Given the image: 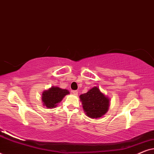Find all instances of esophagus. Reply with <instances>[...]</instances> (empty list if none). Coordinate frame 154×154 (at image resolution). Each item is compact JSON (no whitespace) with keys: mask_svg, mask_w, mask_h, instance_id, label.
<instances>
[{"mask_svg":"<svg viewBox=\"0 0 154 154\" xmlns=\"http://www.w3.org/2000/svg\"><path fill=\"white\" fill-rule=\"evenodd\" d=\"M78 93H79V92H78L77 90H73V94H75V95H78Z\"/></svg>","mask_w":154,"mask_h":154,"instance_id":"obj_1","label":"esophagus"}]
</instances>
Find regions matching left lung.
<instances>
[{"mask_svg": "<svg viewBox=\"0 0 154 154\" xmlns=\"http://www.w3.org/2000/svg\"><path fill=\"white\" fill-rule=\"evenodd\" d=\"M83 110L91 119L102 117L108 111L109 98L104 95L97 87H94L88 92L80 95Z\"/></svg>", "mask_w": 154, "mask_h": 154, "instance_id": "8db88e82", "label": "left lung"}]
</instances>
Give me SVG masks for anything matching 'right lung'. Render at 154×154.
<instances>
[{"label": "right lung", "mask_w": 154, "mask_h": 154, "mask_svg": "<svg viewBox=\"0 0 154 154\" xmlns=\"http://www.w3.org/2000/svg\"><path fill=\"white\" fill-rule=\"evenodd\" d=\"M69 94V90L62 89L59 87L52 86L42 94V101L43 105L47 108L53 109L56 107L58 103H60L65 95Z\"/></svg>", "instance_id": "right-lung-1"}]
</instances>
